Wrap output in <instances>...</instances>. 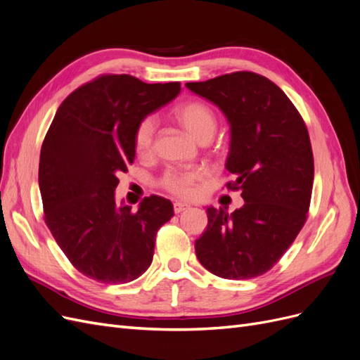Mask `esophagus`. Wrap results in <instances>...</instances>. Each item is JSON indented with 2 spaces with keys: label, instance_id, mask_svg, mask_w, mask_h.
<instances>
[{
  "label": "esophagus",
  "instance_id": "obj_1",
  "mask_svg": "<svg viewBox=\"0 0 360 360\" xmlns=\"http://www.w3.org/2000/svg\"><path fill=\"white\" fill-rule=\"evenodd\" d=\"M189 204H186V202H181V201H176L174 202V212L176 213H181V212H184L186 209H189Z\"/></svg>",
  "mask_w": 360,
  "mask_h": 360
}]
</instances>
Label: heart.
<instances>
[{
  "label": "heart",
  "mask_w": 360,
  "mask_h": 360,
  "mask_svg": "<svg viewBox=\"0 0 360 360\" xmlns=\"http://www.w3.org/2000/svg\"><path fill=\"white\" fill-rule=\"evenodd\" d=\"M174 117L177 122L188 130V132L198 141L204 143L213 138L217 129V118L214 111L209 105L198 101H191L179 105L174 110ZM156 132V124L153 118H143L136 124L134 132V148L136 155L146 158L153 148V139ZM204 177L201 169H177L171 168L159 179V186L172 195L181 198H189L195 193V186Z\"/></svg>",
  "instance_id": "heart-1"
}]
</instances>
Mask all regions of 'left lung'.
Returning <instances> with one entry per match:
<instances>
[{"mask_svg": "<svg viewBox=\"0 0 360 360\" xmlns=\"http://www.w3.org/2000/svg\"><path fill=\"white\" fill-rule=\"evenodd\" d=\"M188 89L214 103L231 127L226 169L243 207L207 209L205 231L195 242L200 263L225 279L266 274L307 222L314 156L307 124L276 84L254 72H234Z\"/></svg>", "mask_w": 360, "mask_h": 360, "instance_id": "1", "label": "left lung"}]
</instances>
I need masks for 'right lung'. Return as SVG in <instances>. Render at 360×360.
I'll return each instance as SVG.
<instances>
[{
	"label": "right lung",
	"instance_id": "1",
	"mask_svg": "<svg viewBox=\"0 0 360 360\" xmlns=\"http://www.w3.org/2000/svg\"><path fill=\"white\" fill-rule=\"evenodd\" d=\"M180 90V82L102 75L57 110L40 150L39 188L45 222L82 275L126 284L153 261L158 230L174 216L171 201L151 195L132 212L117 205L114 191L117 174L134 163L136 124Z\"/></svg>",
	"mask_w": 360,
	"mask_h": 360
}]
</instances>
